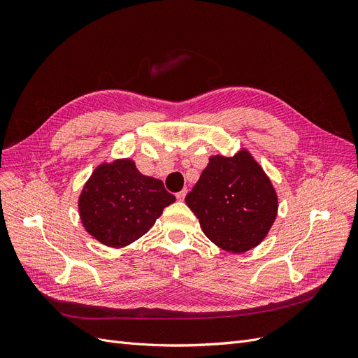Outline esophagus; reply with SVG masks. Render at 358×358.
Listing matches in <instances>:
<instances>
[{
  "instance_id": "obj_1",
  "label": "esophagus",
  "mask_w": 358,
  "mask_h": 358,
  "mask_svg": "<svg viewBox=\"0 0 358 358\" xmlns=\"http://www.w3.org/2000/svg\"><path fill=\"white\" fill-rule=\"evenodd\" d=\"M187 189H182V191H179L178 194H176V199L179 200V201H183V200H185V196H187Z\"/></svg>"
}]
</instances>
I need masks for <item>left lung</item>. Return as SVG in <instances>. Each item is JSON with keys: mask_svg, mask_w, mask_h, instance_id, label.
Listing matches in <instances>:
<instances>
[{"mask_svg": "<svg viewBox=\"0 0 358 358\" xmlns=\"http://www.w3.org/2000/svg\"><path fill=\"white\" fill-rule=\"evenodd\" d=\"M185 201L203 233L233 254L262 242L278 212L272 182L246 150L231 158L210 157Z\"/></svg>", "mask_w": 358, "mask_h": 358, "instance_id": "8db88e82", "label": "left lung"}]
</instances>
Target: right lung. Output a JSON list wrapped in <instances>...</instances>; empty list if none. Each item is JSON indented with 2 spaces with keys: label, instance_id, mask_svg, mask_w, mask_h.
<instances>
[{
  "label": "right lung",
  "instance_id": "add662e5",
  "mask_svg": "<svg viewBox=\"0 0 358 358\" xmlns=\"http://www.w3.org/2000/svg\"><path fill=\"white\" fill-rule=\"evenodd\" d=\"M175 200L161 180L143 176L131 159H119L95 169L80 194L79 212L96 241L121 248L146 234Z\"/></svg>",
  "mask_w": 358,
  "mask_h": 358
}]
</instances>
